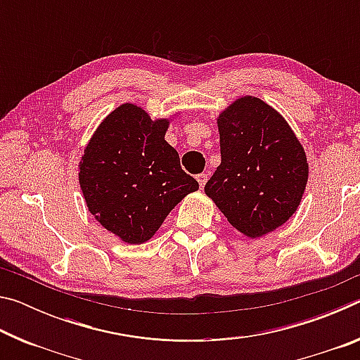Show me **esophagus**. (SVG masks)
<instances>
[{"mask_svg":"<svg viewBox=\"0 0 360 360\" xmlns=\"http://www.w3.org/2000/svg\"><path fill=\"white\" fill-rule=\"evenodd\" d=\"M197 181H198V184H200V187H205V184H206V181H208V174L206 173H202V174H198L197 176Z\"/></svg>","mask_w":360,"mask_h":360,"instance_id":"obj_1","label":"esophagus"}]
</instances>
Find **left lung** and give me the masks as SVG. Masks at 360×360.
Masks as SVG:
<instances>
[{"label":"left lung","instance_id":"1","mask_svg":"<svg viewBox=\"0 0 360 360\" xmlns=\"http://www.w3.org/2000/svg\"><path fill=\"white\" fill-rule=\"evenodd\" d=\"M216 120L221 165L205 193L231 227L260 238L300 206L309 173L307 152L288 120L257 96H240Z\"/></svg>","mask_w":360,"mask_h":360}]
</instances>
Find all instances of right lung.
Listing matches in <instances>:
<instances>
[{
    "label": "right lung",
    "mask_w": 360,
    "mask_h": 360,
    "mask_svg": "<svg viewBox=\"0 0 360 360\" xmlns=\"http://www.w3.org/2000/svg\"><path fill=\"white\" fill-rule=\"evenodd\" d=\"M169 117L150 119L136 103L109 112L85 144L77 176L85 205L108 231L127 245H143L176 205L198 191L165 141Z\"/></svg>",
    "instance_id": "obj_1"
}]
</instances>
